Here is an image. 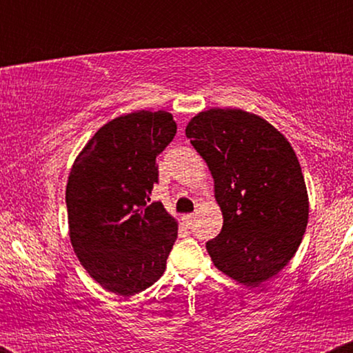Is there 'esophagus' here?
Segmentation results:
<instances>
[{
	"label": "esophagus",
	"mask_w": 353,
	"mask_h": 353,
	"mask_svg": "<svg viewBox=\"0 0 353 353\" xmlns=\"http://www.w3.org/2000/svg\"><path fill=\"white\" fill-rule=\"evenodd\" d=\"M194 221H196V214H188V216H184V222L189 228L194 224Z\"/></svg>",
	"instance_id": "1"
}]
</instances>
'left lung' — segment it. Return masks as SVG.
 <instances>
[{
  "mask_svg": "<svg viewBox=\"0 0 353 353\" xmlns=\"http://www.w3.org/2000/svg\"><path fill=\"white\" fill-rule=\"evenodd\" d=\"M214 179L224 224L205 247L214 265L259 287L289 264L307 222L309 194L292 145L264 117L212 108L185 125Z\"/></svg>",
  "mask_w": 353,
  "mask_h": 353,
  "instance_id": "8db88e82",
  "label": "left lung"
}]
</instances>
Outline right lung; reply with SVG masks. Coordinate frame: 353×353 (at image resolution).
<instances>
[{
	"instance_id": "add662e5",
	"label": "right lung",
	"mask_w": 353,
	"mask_h": 353,
	"mask_svg": "<svg viewBox=\"0 0 353 353\" xmlns=\"http://www.w3.org/2000/svg\"><path fill=\"white\" fill-rule=\"evenodd\" d=\"M168 111L114 117L88 141L66 184L72 249L88 274L109 292L131 297L165 270L177 221L149 201L156 157L176 136Z\"/></svg>"
}]
</instances>
